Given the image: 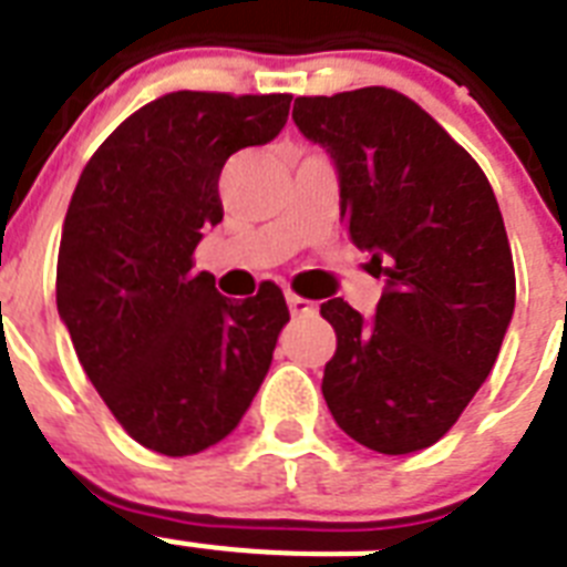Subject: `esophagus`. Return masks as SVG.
Listing matches in <instances>:
<instances>
[{"label": "esophagus", "mask_w": 567, "mask_h": 567, "mask_svg": "<svg viewBox=\"0 0 567 567\" xmlns=\"http://www.w3.org/2000/svg\"><path fill=\"white\" fill-rule=\"evenodd\" d=\"M287 303L289 310H292V316H307V312L316 310V303H312L310 298H301V295L295 292H287Z\"/></svg>", "instance_id": "obj_1"}]
</instances>
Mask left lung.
Masks as SVG:
<instances>
[{
	"mask_svg": "<svg viewBox=\"0 0 567 567\" xmlns=\"http://www.w3.org/2000/svg\"><path fill=\"white\" fill-rule=\"evenodd\" d=\"M292 118L333 156L348 237L385 278L371 321L344 298L321 303L336 330L321 382L327 409L382 455L432 446L493 371L516 307L493 185L396 89L295 97Z\"/></svg>",
	"mask_w": 567,
	"mask_h": 567,
	"instance_id": "obj_1",
	"label": "left lung"
}]
</instances>
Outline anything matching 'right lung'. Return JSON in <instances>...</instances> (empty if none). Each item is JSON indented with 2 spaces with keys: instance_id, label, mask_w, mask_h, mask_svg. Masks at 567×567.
Wrapping results in <instances>:
<instances>
[{
  "instance_id": "obj_1",
  "label": "right lung",
  "mask_w": 567,
  "mask_h": 567,
  "mask_svg": "<svg viewBox=\"0 0 567 567\" xmlns=\"http://www.w3.org/2000/svg\"><path fill=\"white\" fill-rule=\"evenodd\" d=\"M289 101L158 97L92 153L65 210L58 312L112 417L158 455H196L237 429L289 321L269 280L231 301L194 272L203 228L223 219V165L272 142Z\"/></svg>"
}]
</instances>
